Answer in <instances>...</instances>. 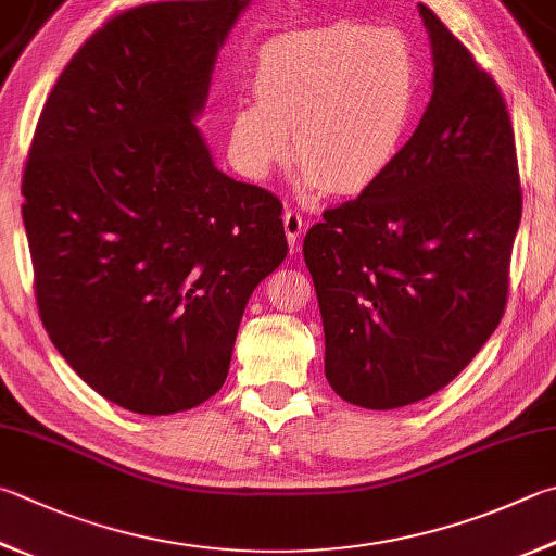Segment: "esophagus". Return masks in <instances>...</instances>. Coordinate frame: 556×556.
Segmentation results:
<instances>
[{"mask_svg":"<svg viewBox=\"0 0 556 556\" xmlns=\"http://www.w3.org/2000/svg\"><path fill=\"white\" fill-rule=\"evenodd\" d=\"M301 230H304V218H301L296 211H287L285 214V233L291 248L299 245V238H301Z\"/></svg>","mask_w":556,"mask_h":556,"instance_id":"obj_1","label":"esophagus"}]
</instances>
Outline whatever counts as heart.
Wrapping results in <instances>:
<instances>
[{"mask_svg":"<svg viewBox=\"0 0 556 556\" xmlns=\"http://www.w3.org/2000/svg\"><path fill=\"white\" fill-rule=\"evenodd\" d=\"M252 92L228 118V153L250 179L289 155L313 194H355L389 173L420 97L416 46L396 28L338 22L260 48Z\"/></svg>","mask_w":556,"mask_h":556,"instance_id":"heart-1","label":"heart"}]
</instances>
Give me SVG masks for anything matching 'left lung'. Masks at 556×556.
Here are the masks:
<instances>
[{
    "label": "left lung",
    "instance_id": "left-lung-1",
    "mask_svg": "<svg viewBox=\"0 0 556 556\" xmlns=\"http://www.w3.org/2000/svg\"><path fill=\"white\" fill-rule=\"evenodd\" d=\"M418 12L435 63L426 114L389 173L304 240L328 383L371 410L432 396L477 357L506 311L522 216L501 89L432 9Z\"/></svg>",
    "mask_w": 556,
    "mask_h": 556
}]
</instances>
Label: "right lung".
Wrapping results in <instances>:
<instances>
[{"label":"right lung","instance_id":"right-lung-1","mask_svg":"<svg viewBox=\"0 0 556 556\" xmlns=\"http://www.w3.org/2000/svg\"><path fill=\"white\" fill-rule=\"evenodd\" d=\"M250 2H157L85 40L40 111L24 226L40 320L83 381L167 416L224 387L281 201L214 165L194 118Z\"/></svg>","mask_w":556,"mask_h":556}]
</instances>
